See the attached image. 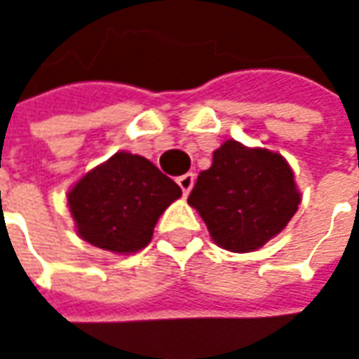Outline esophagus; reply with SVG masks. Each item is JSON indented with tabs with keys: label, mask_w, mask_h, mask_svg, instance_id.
<instances>
[{
	"label": "esophagus",
	"mask_w": 359,
	"mask_h": 359,
	"mask_svg": "<svg viewBox=\"0 0 359 359\" xmlns=\"http://www.w3.org/2000/svg\"><path fill=\"white\" fill-rule=\"evenodd\" d=\"M194 173H184V175H180L177 177V184H180V188H182V191H184V196H188L189 189L194 188Z\"/></svg>",
	"instance_id": "1"
}]
</instances>
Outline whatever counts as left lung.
Here are the masks:
<instances>
[{
    "label": "left lung",
    "instance_id": "1",
    "mask_svg": "<svg viewBox=\"0 0 359 359\" xmlns=\"http://www.w3.org/2000/svg\"><path fill=\"white\" fill-rule=\"evenodd\" d=\"M188 204L212 241L232 252H252L289 224L301 204L295 175L283 155L230 139L198 175Z\"/></svg>",
    "mask_w": 359,
    "mask_h": 359
}]
</instances>
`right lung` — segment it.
<instances>
[{
    "label": "right lung",
    "instance_id": "right-lung-1",
    "mask_svg": "<svg viewBox=\"0 0 359 359\" xmlns=\"http://www.w3.org/2000/svg\"><path fill=\"white\" fill-rule=\"evenodd\" d=\"M182 196L180 186L149 159L118 151L68 191L82 241L117 255L145 248L159 216Z\"/></svg>",
    "mask_w": 359,
    "mask_h": 359
}]
</instances>
